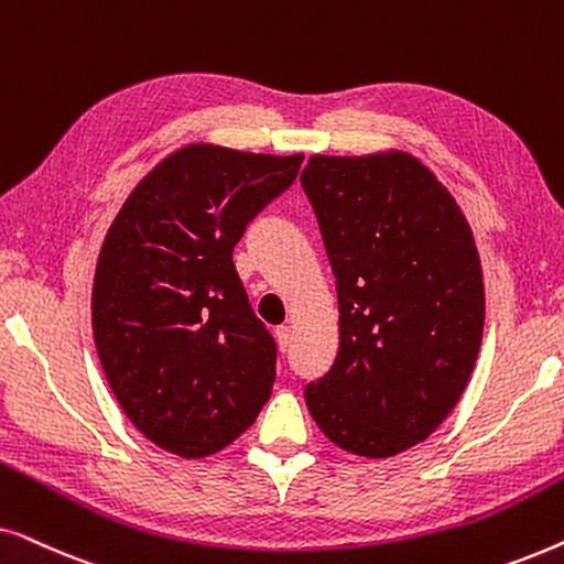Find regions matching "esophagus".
Wrapping results in <instances>:
<instances>
[{"instance_id": "esophagus-1", "label": "esophagus", "mask_w": 564, "mask_h": 564, "mask_svg": "<svg viewBox=\"0 0 564 564\" xmlns=\"http://www.w3.org/2000/svg\"><path fill=\"white\" fill-rule=\"evenodd\" d=\"M274 336H276V344H280V349L288 351L290 344H292V330H290V326H280V328L274 330Z\"/></svg>"}]
</instances>
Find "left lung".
<instances>
[{
  "label": "left lung",
  "instance_id": "8db88e82",
  "mask_svg": "<svg viewBox=\"0 0 564 564\" xmlns=\"http://www.w3.org/2000/svg\"><path fill=\"white\" fill-rule=\"evenodd\" d=\"M338 295V354L305 384L341 449L392 457L438 429L467 388L485 323L473 230L411 153L311 156L300 174Z\"/></svg>",
  "mask_w": 564,
  "mask_h": 564
}]
</instances>
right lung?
<instances>
[{"instance_id":"1","label":"right lung","mask_w":564,"mask_h":564,"mask_svg":"<svg viewBox=\"0 0 564 564\" xmlns=\"http://www.w3.org/2000/svg\"><path fill=\"white\" fill-rule=\"evenodd\" d=\"M300 164L303 153L184 145L107 230L91 290L97 354L130 423L161 449L220 452L272 395L276 344L251 311L234 246Z\"/></svg>"}]
</instances>
